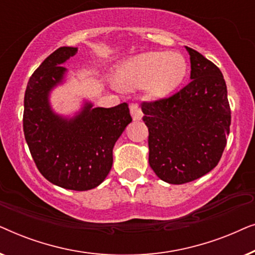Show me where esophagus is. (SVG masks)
<instances>
[{
	"instance_id": "34e87169",
	"label": "esophagus",
	"mask_w": 255,
	"mask_h": 255,
	"mask_svg": "<svg viewBox=\"0 0 255 255\" xmlns=\"http://www.w3.org/2000/svg\"><path fill=\"white\" fill-rule=\"evenodd\" d=\"M130 113L132 118H133V121H140L142 118V111L138 104H131Z\"/></svg>"
}]
</instances>
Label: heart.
Wrapping results in <instances>:
<instances>
[{
	"label": "heart",
	"mask_w": 255,
	"mask_h": 255,
	"mask_svg": "<svg viewBox=\"0 0 255 255\" xmlns=\"http://www.w3.org/2000/svg\"><path fill=\"white\" fill-rule=\"evenodd\" d=\"M186 72V60L179 53L146 52L122 62L115 71L114 81L123 90L144 86L149 100H160L180 86Z\"/></svg>",
	"instance_id": "obj_1"
}]
</instances>
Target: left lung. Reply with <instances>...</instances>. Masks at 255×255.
<instances>
[{
    "instance_id": "obj_1",
    "label": "left lung",
    "mask_w": 255,
    "mask_h": 255,
    "mask_svg": "<svg viewBox=\"0 0 255 255\" xmlns=\"http://www.w3.org/2000/svg\"><path fill=\"white\" fill-rule=\"evenodd\" d=\"M186 50L191 81L168 99L141 104L149 166L172 184L191 182L217 166L231 124L222 72L197 51Z\"/></svg>"
}]
</instances>
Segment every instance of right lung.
Returning a JSON list of instances; mask_svg holds the SVG:
<instances>
[{
	"label": "right lung",
	"mask_w": 255,
	"mask_h": 255,
	"mask_svg": "<svg viewBox=\"0 0 255 255\" xmlns=\"http://www.w3.org/2000/svg\"><path fill=\"white\" fill-rule=\"evenodd\" d=\"M78 47L62 46L45 59L27 82L23 128L37 168L55 186L76 191L103 182L113 166V148L132 122L127 103L94 108L83 101L72 117L52 109L51 92L66 81L62 67Z\"/></svg>",
	"instance_id": "obj_1"
}]
</instances>
